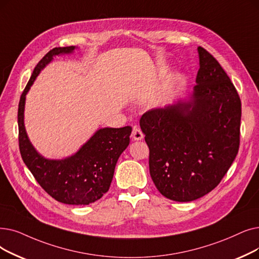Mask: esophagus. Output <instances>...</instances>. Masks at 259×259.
<instances>
[{"label": "esophagus", "instance_id": "esophagus-1", "mask_svg": "<svg viewBox=\"0 0 259 259\" xmlns=\"http://www.w3.org/2000/svg\"><path fill=\"white\" fill-rule=\"evenodd\" d=\"M131 138L133 141H141L144 139V133L139 127H134L131 133Z\"/></svg>", "mask_w": 259, "mask_h": 259}]
</instances>
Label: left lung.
I'll return each instance as SVG.
<instances>
[{
  "instance_id": "8db88e82",
  "label": "left lung",
  "mask_w": 259,
  "mask_h": 259,
  "mask_svg": "<svg viewBox=\"0 0 259 259\" xmlns=\"http://www.w3.org/2000/svg\"><path fill=\"white\" fill-rule=\"evenodd\" d=\"M200 69L187 99L151 109L140 126L149 170L166 198L189 202L215 188L239 149L241 102L219 62L198 48Z\"/></svg>"
}]
</instances>
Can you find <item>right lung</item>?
<instances>
[{"label": "right lung", "instance_id": "1", "mask_svg": "<svg viewBox=\"0 0 259 259\" xmlns=\"http://www.w3.org/2000/svg\"><path fill=\"white\" fill-rule=\"evenodd\" d=\"M75 49L66 47L51 50L33 70L19 103V147L23 162L51 197L64 204L88 205L109 190L118 157L130 143L132 128L98 129L75 154L62 160H51L35 149L24 126L26 94L37 76L55 56L72 54Z\"/></svg>", "mask_w": 259, "mask_h": 259}]
</instances>
